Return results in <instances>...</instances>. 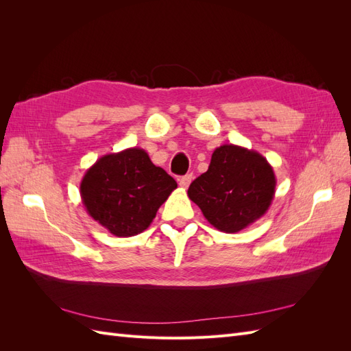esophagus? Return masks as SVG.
Here are the masks:
<instances>
[{
	"instance_id": "obj_1",
	"label": "esophagus",
	"mask_w": 351,
	"mask_h": 351,
	"mask_svg": "<svg viewBox=\"0 0 351 351\" xmlns=\"http://www.w3.org/2000/svg\"><path fill=\"white\" fill-rule=\"evenodd\" d=\"M192 180H193V176H192V174H186V176H183V177H180L178 184L182 186L183 189H187V187L190 186V183H192Z\"/></svg>"
}]
</instances>
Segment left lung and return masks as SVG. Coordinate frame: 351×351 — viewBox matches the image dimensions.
<instances>
[{
    "instance_id": "1",
    "label": "left lung",
    "mask_w": 351,
    "mask_h": 351,
    "mask_svg": "<svg viewBox=\"0 0 351 351\" xmlns=\"http://www.w3.org/2000/svg\"><path fill=\"white\" fill-rule=\"evenodd\" d=\"M275 186L267 158L247 147L222 145L212 154L208 171L190 184L187 196L210 226L239 232L267 214Z\"/></svg>"
}]
</instances>
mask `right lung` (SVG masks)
I'll return each instance as SVG.
<instances>
[{
	"label": "right lung",
	"mask_w": 351,
	"mask_h": 351,
	"mask_svg": "<svg viewBox=\"0 0 351 351\" xmlns=\"http://www.w3.org/2000/svg\"><path fill=\"white\" fill-rule=\"evenodd\" d=\"M177 189L176 180L154 165L141 147L101 156L80 183L88 214L117 237L141 234Z\"/></svg>",
	"instance_id": "1"
}]
</instances>
